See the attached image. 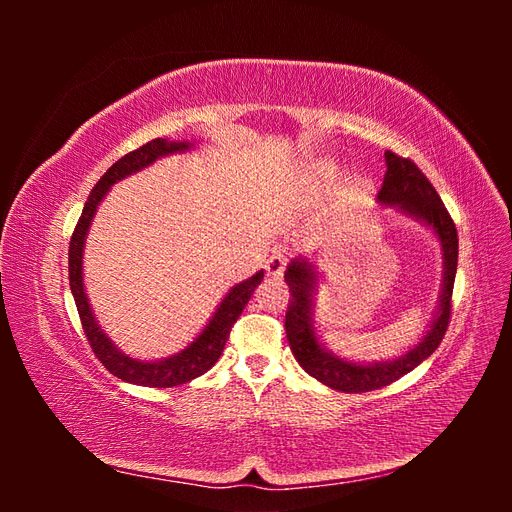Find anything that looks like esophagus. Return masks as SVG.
Wrapping results in <instances>:
<instances>
[{
	"instance_id": "34e87169",
	"label": "esophagus",
	"mask_w": 512,
	"mask_h": 512,
	"mask_svg": "<svg viewBox=\"0 0 512 512\" xmlns=\"http://www.w3.org/2000/svg\"><path fill=\"white\" fill-rule=\"evenodd\" d=\"M286 265H288V258L284 254H273L269 260H267V275L271 277H282L284 271H286Z\"/></svg>"
}]
</instances>
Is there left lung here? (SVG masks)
I'll use <instances>...</instances> for the list:
<instances>
[{
	"label": "left lung",
	"mask_w": 512,
	"mask_h": 512,
	"mask_svg": "<svg viewBox=\"0 0 512 512\" xmlns=\"http://www.w3.org/2000/svg\"><path fill=\"white\" fill-rule=\"evenodd\" d=\"M386 173L382 188L378 192V200L382 205H393L414 218L423 220L427 226L436 230L438 239L442 241L444 252V284L438 314L431 322V329L408 354L399 356L391 363L376 365H356L350 361H342L339 356L324 350L318 344V337L312 324V294L316 290V271L305 260H292L284 277L290 288V305L286 312V337L294 359L322 384L331 386L342 393H367L389 386L391 382L406 376L416 365H421L429 354L438 350L444 333L451 322V299L457 273V252L459 239L457 228L451 215H448L442 198L436 188L429 183L410 158H401L393 151L384 153Z\"/></svg>",
	"instance_id": "obj_1"
}]
</instances>
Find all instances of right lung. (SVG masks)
Here are the masks:
<instances>
[{"mask_svg": "<svg viewBox=\"0 0 512 512\" xmlns=\"http://www.w3.org/2000/svg\"><path fill=\"white\" fill-rule=\"evenodd\" d=\"M190 147V143H177V141H166V138H156V141H149L147 145L138 147L126 156L119 158L106 173L100 177L96 183V188L91 190L87 203L83 207V213L79 222H76V228L72 232L70 239V252H68V273H70V290L76 303V309H79L81 324L87 335V342L98 356V361L111 371L113 376L132 382V384H141V386H151V389H170V386H179L190 382L198 376H203L205 371H209L215 363H218L220 354L224 352L226 339L230 335L232 324L237 322L241 316L243 307L250 301L254 294L256 286L262 282L265 273L258 271L252 275L250 280H245L237 284L235 288H230V292L220 303L218 312L213 314L205 331L200 333L194 342L181 350L179 354L170 356V359L158 361V363H143L138 359H132V356H126L115 348L111 339L102 333L98 327V322L91 314V307L85 294L83 286V245H85V235L89 230L91 220H94V213L100 205V200L106 196V192L111 190V185L121 181L123 177H128L136 170H141L149 166L151 162H156L162 156H168V153L175 151H185Z\"/></svg>", "mask_w": 512, "mask_h": 512, "instance_id": "obj_1", "label": "right lung"}]
</instances>
